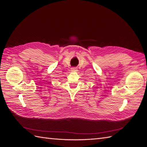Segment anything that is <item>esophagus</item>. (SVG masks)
Instances as JSON below:
<instances>
[{
	"label": "esophagus",
	"mask_w": 147,
	"mask_h": 147,
	"mask_svg": "<svg viewBox=\"0 0 147 147\" xmlns=\"http://www.w3.org/2000/svg\"><path fill=\"white\" fill-rule=\"evenodd\" d=\"M71 71H72V72L77 71V68L76 67H72L71 68Z\"/></svg>",
	"instance_id": "obj_1"
}]
</instances>
